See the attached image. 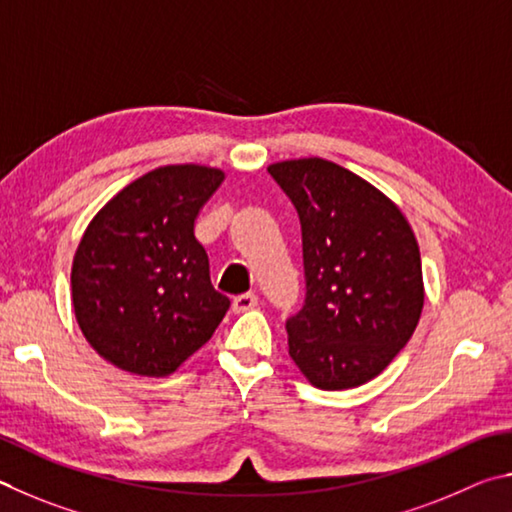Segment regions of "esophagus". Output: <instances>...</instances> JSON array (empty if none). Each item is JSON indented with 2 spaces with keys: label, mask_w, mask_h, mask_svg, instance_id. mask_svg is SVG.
Returning a JSON list of instances; mask_svg holds the SVG:
<instances>
[{
  "label": "esophagus",
  "mask_w": 512,
  "mask_h": 512,
  "mask_svg": "<svg viewBox=\"0 0 512 512\" xmlns=\"http://www.w3.org/2000/svg\"><path fill=\"white\" fill-rule=\"evenodd\" d=\"M258 306V297L254 292H247V294H238V297H233L231 301V310L240 315V312H247L251 308Z\"/></svg>",
  "instance_id": "esophagus-1"
}]
</instances>
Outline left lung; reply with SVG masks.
Listing matches in <instances>:
<instances>
[{
  "mask_svg": "<svg viewBox=\"0 0 512 512\" xmlns=\"http://www.w3.org/2000/svg\"><path fill=\"white\" fill-rule=\"evenodd\" d=\"M301 222L306 301L290 357L324 391L373 380L414 335L425 288L414 231L387 195L328 159L267 166Z\"/></svg>",
  "mask_w": 512,
  "mask_h": 512,
  "instance_id": "8db88e82",
  "label": "left lung"
}]
</instances>
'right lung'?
Returning a JSON list of instances; mask_svg holds the SVG:
<instances>
[{
	"instance_id": "obj_1",
	"label": "right lung",
	"mask_w": 512,
	"mask_h": 512,
	"mask_svg": "<svg viewBox=\"0 0 512 512\" xmlns=\"http://www.w3.org/2000/svg\"><path fill=\"white\" fill-rule=\"evenodd\" d=\"M220 168L150 170L116 193L80 238L71 303L94 351L121 371L175 373L229 310L215 292L195 218L218 191Z\"/></svg>"
}]
</instances>
